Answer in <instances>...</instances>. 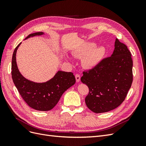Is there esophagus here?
Wrapping results in <instances>:
<instances>
[{"instance_id": "1", "label": "esophagus", "mask_w": 146, "mask_h": 146, "mask_svg": "<svg viewBox=\"0 0 146 146\" xmlns=\"http://www.w3.org/2000/svg\"><path fill=\"white\" fill-rule=\"evenodd\" d=\"M76 81L77 82H79L80 80V76L79 74H76Z\"/></svg>"}]
</instances>
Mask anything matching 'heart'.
I'll return each instance as SVG.
<instances>
[{"mask_svg": "<svg viewBox=\"0 0 146 146\" xmlns=\"http://www.w3.org/2000/svg\"><path fill=\"white\" fill-rule=\"evenodd\" d=\"M95 46L93 42L85 43L74 54L76 56H85L83 59V64L87 68L95 67L100 62L104 56L105 48L103 46L95 47Z\"/></svg>", "mask_w": 146, "mask_h": 146, "instance_id": "obj_1", "label": "heart"}]
</instances>
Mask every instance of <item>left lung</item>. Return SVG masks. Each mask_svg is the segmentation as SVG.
I'll return each instance as SVG.
<instances>
[{
  "label": "left lung",
  "mask_w": 146,
  "mask_h": 146,
  "mask_svg": "<svg viewBox=\"0 0 146 146\" xmlns=\"http://www.w3.org/2000/svg\"><path fill=\"white\" fill-rule=\"evenodd\" d=\"M133 61L127 46L116 39L111 56L104 58L88 71L81 81L89 88L85 103L96 113L119 107L125 100L133 82Z\"/></svg>",
  "instance_id": "left-lung-1"
}]
</instances>
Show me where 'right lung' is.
I'll return each instance as SVG.
<instances>
[{
  "instance_id": "obj_1",
  "label": "right lung",
  "mask_w": 146,
  "mask_h": 146,
  "mask_svg": "<svg viewBox=\"0 0 146 146\" xmlns=\"http://www.w3.org/2000/svg\"><path fill=\"white\" fill-rule=\"evenodd\" d=\"M43 32L30 34L25 39L35 36H40ZM19 44L13 52L11 61V76L17 90L27 104L38 111H49L58 102L64 92L76 83L72 72L59 70L50 80L44 83H35L23 76L17 68L16 52Z\"/></svg>"
}]
</instances>
